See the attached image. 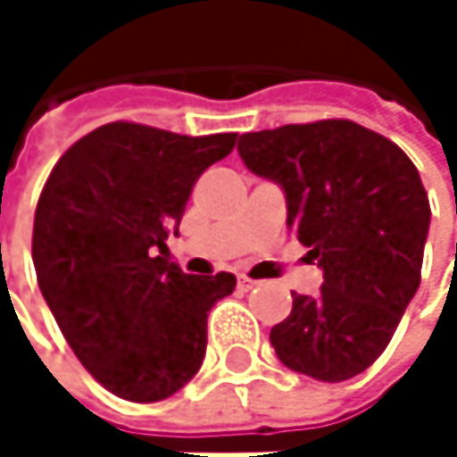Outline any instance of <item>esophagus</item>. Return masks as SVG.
Wrapping results in <instances>:
<instances>
[{
  "label": "esophagus",
  "instance_id": "esophagus-1",
  "mask_svg": "<svg viewBox=\"0 0 457 457\" xmlns=\"http://www.w3.org/2000/svg\"><path fill=\"white\" fill-rule=\"evenodd\" d=\"M256 286H262L259 280H251V278H237V288L240 291H251V288H256Z\"/></svg>",
  "mask_w": 457,
  "mask_h": 457
}]
</instances>
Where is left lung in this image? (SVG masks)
I'll return each instance as SVG.
<instances>
[{
    "mask_svg": "<svg viewBox=\"0 0 457 457\" xmlns=\"http://www.w3.org/2000/svg\"><path fill=\"white\" fill-rule=\"evenodd\" d=\"M243 163L286 193L288 229L322 270L318 296H294L270 330L280 362L318 381L368 370L420 286L431 209L412 161L346 119L237 139Z\"/></svg>",
    "mask_w": 457,
    "mask_h": 457,
    "instance_id": "8db88e82",
    "label": "left lung"
}]
</instances>
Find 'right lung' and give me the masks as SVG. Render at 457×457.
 Returning a JSON list of instances; mask_svg holds the SVG:
<instances>
[{
  "instance_id": "1",
  "label": "right lung",
  "mask_w": 457,
  "mask_h": 457,
  "mask_svg": "<svg viewBox=\"0 0 457 457\" xmlns=\"http://www.w3.org/2000/svg\"><path fill=\"white\" fill-rule=\"evenodd\" d=\"M237 135L187 137L113 121L54 163L34 217V267L79 362L116 397L158 403L206 354L212 307L235 275H185L163 256L195 179Z\"/></svg>"
}]
</instances>
